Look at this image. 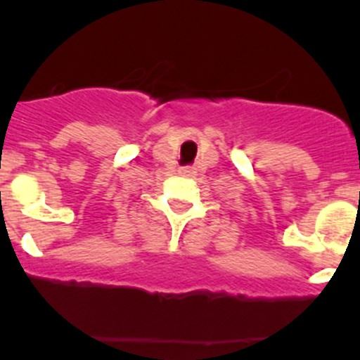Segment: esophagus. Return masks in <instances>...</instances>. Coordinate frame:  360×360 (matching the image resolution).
<instances>
[{
	"instance_id": "obj_1",
	"label": "esophagus",
	"mask_w": 360,
	"mask_h": 360,
	"mask_svg": "<svg viewBox=\"0 0 360 360\" xmlns=\"http://www.w3.org/2000/svg\"><path fill=\"white\" fill-rule=\"evenodd\" d=\"M179 174L184 177H193L197 174V170L193 167H183V169H179Z\"/></svg>"
}]
</instances>
